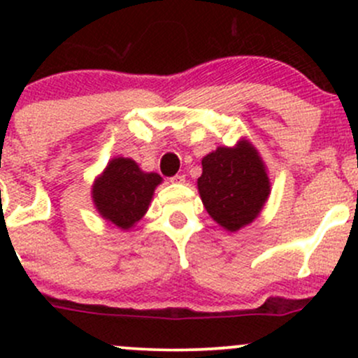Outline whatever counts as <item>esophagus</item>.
I'll use <instances>...</instances> for the list:
<instances>
[{
  "mask_svg": "<svg viewBox=\"0 0 358 358\" xmlns=\"http://www.w3.org/2000/svg\"><path fill=\"white\" fill-rule=\"evenodd\" d=\"M171 182H173V183H183L185 182V175H175L173 178H171Z\"/></svg>",
  "mask_w": 358,
  "mask_h": 358,
  "instance_id": "obj_1",
  "label": "esophagus"
}]
</instances>
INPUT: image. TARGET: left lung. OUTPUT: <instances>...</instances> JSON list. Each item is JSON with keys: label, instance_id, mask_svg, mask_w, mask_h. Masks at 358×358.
I'll return each instance as SVG.
<instances>
[{"label": "left lung", "instance_id": "left-lung-1", "mask_svg": "<svg viewBox=\"0 0 358 358\" xmlns=\"http://www.w3.org/2000/svg\"><path fill=\"white\" fill-rule=\"evenodd\" d=\"M196 188L213 222L237 232L252 224L264 208L271 180L256 146L241 138L236 146H219L203 156Z\"/></svg>", "mask_w": 358, "mask_h": 358}]
</instances>
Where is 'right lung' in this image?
<instances>
[{"mask_svg": "<svg viewBox=\"0 0 358 358\" xmlns=\"http://www.w3.org/2000/svg\"><path fill=\"white\" fill-rule=\"evenodd\" d=\"M162 182V176L143 171L134 159L116 156L96 176L90 196L102 219L121 231H129L145 217Z\"/></svg>", "mask_w": 358, "mask_h": 358, "instance_id": "1", "label": "right lung"}]
</instances>
